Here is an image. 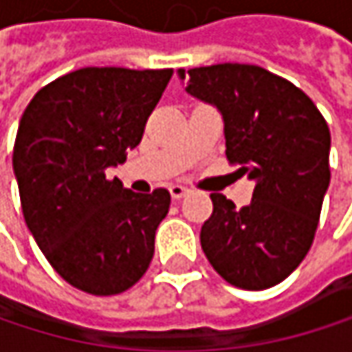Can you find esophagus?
Listing matches in <instances>:
<instances>
[{
    "label": "esophagus",
    "mask_w": 352,
    "mask_h": 352,
    "mask_svg": "<svg viewBox=\"0 0 352 352\" xmlns=\"http://www.w3.org/2000/svg\"><path fill=\"white\" fill-rule=\"evenodd\" d=\"M169 193H171L173 199H181V197H185V195L189 193V189L183 187V185H171V187H169Z\"/></svg>",
    "instance_id": "obj_1"
}]
</instances>
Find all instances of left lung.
I'll list each match as a JSON object with an SVG mask.
<instances>
[{"label": "left lung", "mask_w": 352, "mask_h": 352, "mask_svg": "<svg viewBox=\"0 0 352 352\" xmlns=\"http://www.w3.org/2000/svg\"><path fill=\"white\" fill-rule=\"evenodd\" d=\"M185 91L224 120L226 157L254 181L250 204L212 193L199 241L212 267L241 289H267L292 275L316 234L330 183V130L314 102L256 65L177 71Z\"/></svg>", "instance_id": "8db88e82"}]
</instances>
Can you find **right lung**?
Segmentation results:
<instances>
[{
	"instance_id": "obj_1",
	"label": "right lung",
	"mask_w": 352,
	"mask_h": 352,
	"mask_svg": "<svg viewBox=\"0 0 352 352\" xmlns=\"http://www.w3.org/2000/svg\"><path fill=\"white\" fill-rule=\"evenodd\" d=\"M171 75L85 67L42 87L22 113L14 173L24 220L52 269L81 292L122 294L153 261L169 191L134 193L106 173L138 146Z\"/></svg>"
}]
</instances>
